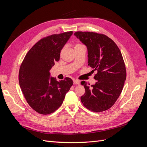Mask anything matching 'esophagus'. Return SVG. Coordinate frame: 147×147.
<instances>
[{"label": "esophagus", "mask_w": 147, "mask_h": 147, "mask_svg": "<svg viewBox=\"0 0 147 147\" xmlns=\"http://www.w3.org/2000/svg\"><path fill=\"white\" fill-rule=\"evenodd\" d=\"M80 83V82L78 80H74V84H79Z\"/></svg>", "instance_id": "esophagus-1"}]
</instances>
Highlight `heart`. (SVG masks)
Wrapping results in <instances>:
<instances>
[{
    "mask_svg": "<svg viewBox=\"0 0 147 147\" xmlns=\"http://www.w3.org/2000/svg\"><path fill=\"white\" fill-rule=\"evenodd\" d=\"M79 45V44H77V45Z\"/></svg>",
    "mask_w": 147,
    "mask_h": 147,
    "instance_id": "obj_1",
    "label": "heart"
}]
</instances>
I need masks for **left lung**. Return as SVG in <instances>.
<instances>
[{
    "label": "left lung",
    "instance_id": "1",
    "mask_svg": "<svg viewBox=\"0 0 147 147\" xmlns=\"http://www.w3.org/2000/svg\"><path fill=\"white\" fill-rule=\"evenodd\" d=\"M74 35L87 47L88 65L97 71L94 84L90 86L85 81L81 82L85 89L81 101L92 112H104L117 101L126 80V67L121 53L116 43L105 35L92 32H77Z\"/></svg>",
    "mask_w": 147,
    "mask_h": 147
}]
</instances>
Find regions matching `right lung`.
Instances as JSON below:
<instances>
[{"instance_id": "1", "label": "right lung", "mask_w": 147, "mask_h": 147, "mask_svg": "<svg viewBox=\"0 0 147 147\" xmlns=\"http://www.w3.org/2000/svg\"><path fill=\"white\" fill-rule=\"evenodd\" d=\"M72 31L42 38L30 49L22 63L19 83L28 104L35 112L48 115L63 104L72 80L66 77L57 82L50 77V70L59 61L60 53Z\"/></svg>"}]
</instances>
